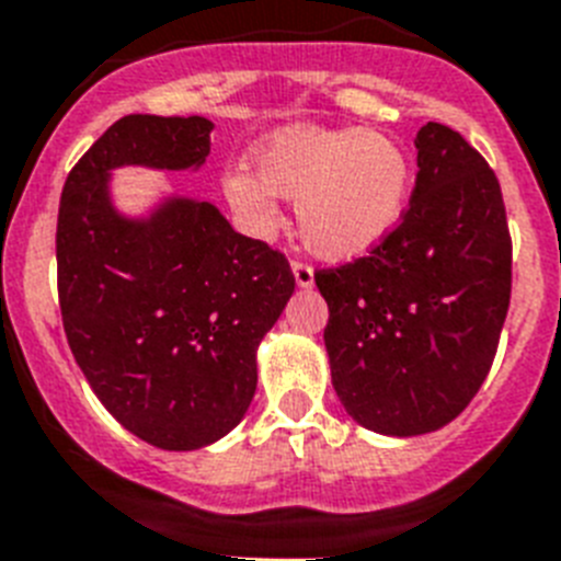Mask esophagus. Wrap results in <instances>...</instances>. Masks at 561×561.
<instances>
[{"instance_id": "1", "label": "esophagus", "mask_w": 561, "mask_h": 561, "mask_svg": "<svg viewBox=\"0 0 561 561\" xmlns=\"http://www.w3.org/2000/svg\"><path fill=\"white\" fill-rule=\"evenodd\" d=\"M294 276L299 287H310L313 285V265L305 260H294Z\"/></svg>"}]
</instances>
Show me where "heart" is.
I'll return each mask as SVG.
<instances>
[{"mask_svg": "<svg viewBox=\"0 0 561 561\" xmlns=\"http://www.w3.org/2000/svg\"><path fill=\"white\" fill-rule=\"evenodd\" d=\"M256 172L231 165L222 194L253 233L274 231L276 197L296 199L305 245L328 260H353L387 240L412 192V160L378 129L296 126L256 149Z\"/></svg>", "mask_w": 561, "mask_h": 561, "instance_id": "b5f03b06", "label": "heart"}]
</instances>
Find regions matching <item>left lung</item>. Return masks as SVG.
<instances>
[{
  "instance_id": "1",
  "label": "left lung",
  "mask_w": 561,
  "mask_h": 561,
  "mask_svg": "<svg viewBox=\"0 0 561 561\" xmlns=\"http://www.w3.org/2000/svg\"><path fill=\"white\" fill-rule=\"evenodd\" d=\"M415 149V192L392 233L367 256L316 271L335 396L362 426L398 437L435 432L469 407L511 301L494 169L435 121Z\"/></svg>"
}]
</instances>
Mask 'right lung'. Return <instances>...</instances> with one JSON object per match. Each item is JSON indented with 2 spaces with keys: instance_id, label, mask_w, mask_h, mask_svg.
<instances>
[{
  "instance_id": "obj_1",
  "label": "right lung",
  "mask_w": 561,
  "mask_h": 561,
  "mask_svg": "<svg viewBox=\"0 0 561 561\" xmlns=\"http://www.w3.org/2000/svg\"><path fill=\"white\" fill-rule=\"evenodd\" d=\"M211 129L199 115H126L72 165L58 206L72 355L110 415L169 451L208 446L242 421L256 347L296 287L285 253L233 231L211 203L169 199L144 222L110 206V169H192Z\"/></svg>"
}]
</instances>
